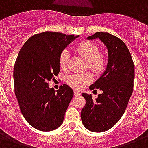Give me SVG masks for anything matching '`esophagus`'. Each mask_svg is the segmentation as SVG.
<instances>
[{
    "label": "esophagus",
    "instance_id": "34e87169",
    "mask_svg": "<svg viewBox=\"0 0 148 148\" xmlns=\"http://www.w3.org/2000/svg\"><path fill=\"white\" fill-rule=\"evenodd\" d=\"M74 95L75 96H78V95H80V93L78 91H74Z\"/></svg>",
    "mask_w": 148,
    "mask_h": 148
}]
</instances>
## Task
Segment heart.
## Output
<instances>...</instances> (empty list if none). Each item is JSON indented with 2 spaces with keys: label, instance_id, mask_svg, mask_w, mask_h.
Segmentation results:
<instances>
[{
  "label": "heart",
  "instance_id": "heart-1",
  "mask_svg": "<svg viewBox=\"0 0 148 148\" xmlns=\"http://www.w3.org/2000/svg\"><path fill=\"white\" fill-rule=\"evenodd\" d=\"M75 51L87 60L86 67L93 73L99 75L106 70L108 60L106 56L99 53V47L96 43L91 41H84L78 44L75 48ZM69 52L63 49L59 56V64L60 68L65 70L68 66ZM92 75L90 73H74L66 78V82L69 86L74 89H81L92 80Z\"/></svg>",
  "mask_w": 148,
  "mask_h": 148
}]
</instances>
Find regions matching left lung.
<instances>
[{
	"instance_id": "left-lung-1",
	"label": "left lung",
	"mask_w": 148,
	"mask_h": 148,
	"mask_svg": "<svg viewBox=\"0 0 148 148\" xmlns=\"http://www.w3.org/2000/svg\"><path fill=\"white\" fill-rule=\"evenodd\" d=\"M99 38L108 53L107 68L101 77L89 86L90 90L102 91L95 100L82 93L86 105L81 111L82 124L93 132L112 128L120 120L127 108L134 88V65L125 43L119 37L105 32H97L88 40Z\"/></svg>"
}]
</instances>
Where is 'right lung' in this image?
<instances>
[{
  "instance_id": "right-lung-1",
  "label": "right lung",
  "mask_w": 148,
  "mask_h": 148,
  "mask_svg": "<svg viewBox=\"0 0 148 148\" xmlns=\"http://www.w3.org/2000/svg\"><path fill=\"white\" fill-rule=\"evenodd\" d=\"M79 36L46 31L29 37L16 58L14 91L21 112L32 127L42 132L62 125L73 89L63 84L56 92L48 82L60 73V53Z\"/></svg>"
}]
</instances>
